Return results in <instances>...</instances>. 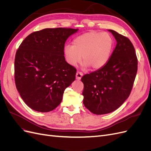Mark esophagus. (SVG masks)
<instances>
[{"mask_svg":"<svg viewBox=\"0 0 151 151\" xmlns=\"http://www.w3.org/2000/svg\"><path fill=\"white\" fill-rule=\"evenodd\" d=\"M83 74L82 72H77L76 73V79L77 80H80L81 79V77H83Z\"/></svg>","mask_w":151,"mask_h":151,"instance_id":"esophagus-1","label":"esophagus"}]
</instances>
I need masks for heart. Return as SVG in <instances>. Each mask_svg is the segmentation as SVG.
<instances>
[{
  "instance_id": "b5f03b06",
  "label": "heart",
  "mask_w": 151,
  "mask_h": 151,
  "mask_svg": "<svg viewBox=\"0 0 151 151\" xmlns=\"http://www.w3.org/2000/svg\"><path fill=\"white\" fill-rule=\"evenodd\" d=\"M114 43L112 36L107 32L90 31L76 38L72 46L66 45L63 53L67 63L71 66L79 63L83 57L85 67L98 70L109 61Z\"/></svg>"
}]
</instances>
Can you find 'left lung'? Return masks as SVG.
<instances>
[{"label": "left lung", "instance_id": "obj_1", "mask_svg": "<svg viewBox=\"0 0 151 151\" xmlns=\"http://www.w3.org/2000/svg\"><path fill=\"white\" fill-rule=\"evenodd\" d=\"M116 41L108 63L81 78L85 107L96 115L117 109L129 98L137 72V58L130 40L108 29Z\"/></svg>", "mask_w": 151, "mask_h": 151}]
</instances>
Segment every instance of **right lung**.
Here are the masks:
<instances>
[{"mask_svg":"<svg viewBox=\"0 0 151 151\" xmlns=\"http://www.w3.org/2000/svg\"><path fill=\"white\" fill-rule=\"evenodd\" d=\"M78 29L46 28L28 35L17 49L14 79L21 98L30 108L49 112L62 102L65 89L76 79V69L65 61L67 38Z\"/></svg>","mask_w":151,"mask_h":151,"instance_id":"1","label":"right lung"}]
</instances>
